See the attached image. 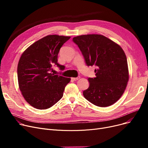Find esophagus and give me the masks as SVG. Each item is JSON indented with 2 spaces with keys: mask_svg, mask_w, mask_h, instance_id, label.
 Returning a JSON list of instances; mask_svg holds the SVG:
<instances>
[{
  "mask_svg": "<svg viewBox=\"0 0 148 148\" xmlns=\"http://www.w3.org/2000/svg\"><path fill=\"white\" fill-rule=\"evenodd\" d=\"M80 78V77H72L71 79H72L73 80H74V81H76V80H79Z\"/></svg>",
  "mask_w": 148,
  "mask_h": 148,
  "instance_id": "1",
  "label": "esophagus"
}]
</instances>
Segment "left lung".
<instances>
[{
	"label": "left lung",
	"instance_id": "obj_1",
	"mask_svg": "<svg viewBox=\"0 0 148 148\" xmlns=\"http://www.w3.org/2000/svg\"><path fill=\"white\" fill-rule=\"evenodd\" d=\"M73 41L79 47L88 66L95 65L96 77L89 78L84 98L98 107H108L121 97L129 79L127 59L121 46L98 34L77 36Z\"/></svg>",
	"mask_w": 148,
	"mask_h": 148
}]
</instances>
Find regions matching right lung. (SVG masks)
I'll return each mask as SVG.
<instances>
[{
    "label": "right lung",
    "instance_id": "obj_1",
    "mask_svg": "<svg viewBox=\"0 0 148 148\" xmlns=\"http://www.w3.org/2000/svg\"><path fill=\"white\" fill-rule=\"evenodd\" d=\"M71 36L51 35L36 41L23 53L17 67L18 86L26 101L37 109H47L63 97L70 78L52 74L60 49Z\"/></svg>",
    "mask_w": 148,
    "mask_h": 148
}]
</instances>
